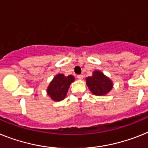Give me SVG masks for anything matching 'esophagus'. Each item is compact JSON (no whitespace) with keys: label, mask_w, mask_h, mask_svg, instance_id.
Segmentation results:
<instances>
[{"label":"esophagus","mask_w":148,"mask_h":148,"mask_svg":"<svg viewBox=\"0 0 148 148\" xmlns=\"http://www.w3.org/2000/svg\"><path fill=\"white\" fill-rule=\"evenodd\" d=\"M77 78H78L79 80H82L83 78H84V75H77Z\"/></svg>","instance_id":"esophagus-1"}]
</instances>
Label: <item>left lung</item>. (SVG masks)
I'll use <instances>...</instances> for the list:
<instances>
[{
	"label": "left lung",
	"instance_id": "8db88e82",
	"mask_svg": "<svg viewBox=\"0 0 148 148\" xmlns=\"http://www.w3.org/2000/svg\"><path fill=\"white\" fill-rule=\"evenodd\" d=\"M86 84L91 93L97 96L109 93L113 85L110 79L98 70L94 71L93 75L86 78Z\"/></svg>",
	"mask_w": 148,
	"mask_h": 148
}]
</instances>
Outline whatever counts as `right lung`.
<instances>
[{"instance_id": "add662e5", "label": "right lung", "mask_w": 148, "mask_h": 148, "mask_svg": "<svg viewBox=\"0 0 148 148\" xmlns=\"http://www.w3.org/2000/svg\"><path fill=\"white\" fill-rule=\"evenodd\" d=\"M75 81V78L69 75L65 76L63 74H57L50 82L47 93L54 101H60L65 98L70 84Z\"/></svg>"}]
</instances>
